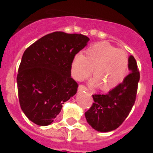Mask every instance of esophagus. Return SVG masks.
<instances>
[{
    "instance_id": "34e87169",
    "label": "esophagus",
    "mask_w": 153,
    "mask_h": 153,
    "mask_svg": "<svg viewBox=\"0 0 153 153\" xmlns=\"http://www.w3.org/2000/svg\"><path fill=\"white\" fill-rule=\"evenodd\" d=\"M78 91H88V89L86 88V86H83V85H80V86H79V88H78Z\"/></svg>"
}]
</instances>
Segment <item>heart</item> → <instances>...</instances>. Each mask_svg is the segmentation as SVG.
Listing matches in <instances>:
<instances>
[{
	"label": "heart",
	"instance_id": "heart-1",
	"mask_svg": "<svg viewBox=\"0 0 153 153\" xmlns=\"http://www.w3.org/2000/svg\"><path fill=\"white\" fill-rule=\"evenodd\" d=\"M128 57L122 49H115L108 44H94L89 48L82 55H77L71 64L72 76L82 81L91 74L94 69L92 86L109 89L116 86L126 75Z\"/></svg>",
	"mask_w": 153,
	"mask_h": 153
}]
</instances>
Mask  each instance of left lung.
I'll return each mask as SVG.
<instances>
[{
	"label": "left lung",
	"mask_w": 153,
	"mask_h": 153,
	"mask_svg": "<svg viewBox=\"0 0 153 153\" xmlns=\"http://www.w3.org/2000/svg\"><path fill=\"white\" fill-rule=\"evenodd\" d=\"M130 73L107 94H94L92 106L85 113L88 124L102 133L116 129L123 123L135 103L140 72L133 55L128 57Z\"/></svg>",
	"instance_id": "1"
}]
</instances>
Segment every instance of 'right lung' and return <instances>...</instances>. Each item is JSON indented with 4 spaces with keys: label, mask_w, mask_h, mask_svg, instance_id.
I'll list each match as a JSON object with an SVG mask.
<instances>
[{
    "label": "right lung",
    "mask_w": 153,
    "mask_h": 153,
    "mask_svg": "<svg viewBox=\"0 0 153 153\" xmlns=\"http://www.w3.org/2000/svg\"><path fill=\"white\" fill-rule=\"evenodd\" d=\"M89 40L82 34L55 32L25 50L16 77L18 97L22 111L33 123H52L62 104L76 94L71 64Z\"/></svg>",
    "instance_id": "right-lung-1"
}]
</instances>
